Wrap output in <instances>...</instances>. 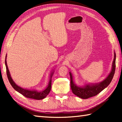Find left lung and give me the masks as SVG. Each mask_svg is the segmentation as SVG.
I'll list each match as a JSON object with an SVG mask.
<instances>
[{
	"instance_id": "8db88e82",
	"label": "left lung",
	"mask_w": 122,
	"mask_h": 122,
	"mask_svg": "<svg viewBox=\"0 0 122 122\" xmlns=\"http://www.w3.org/2000/svg\"><path fill=\"white\" fill-rule=\"evenodd\" d=\"M114 59L113 61L112 69L109 74L102 81L96 83H85L84 85H77L73 80V77L71 71L69 72L71 80V88L72 91L74 94L82 98L86 99L91 97H94L100 93L112 81L115 70V61L116 53L114 51Z\"/></svg>"
}]
</instances>
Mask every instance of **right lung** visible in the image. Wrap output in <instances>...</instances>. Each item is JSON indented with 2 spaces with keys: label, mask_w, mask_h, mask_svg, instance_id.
I'll list each match as a JSON object with an SVG mask.
<instances>
[{
  "label": "right lung",
  "mask_w": 122,
  "mask_h": 122,
  "mask_svg": "<svg viewBox=\"0 0 122 122\" xmlns=\"http://www.w3.org/2000/svg\"><path fill=\"white\" fill-rule=\"evenodd\" d=\"M7 55H6V58H5V66H6V71H7V75L8 79L9 80V81L10 82V84L11 85L12 87L16 91L20 93V94L23 95L24 97H28V98H32V99H35V100H42L45 98L48 94L50 92L51 89V81H52V77L53 74L54 73V70H52V71L50 74V79H49V81L48 83V84L47 86L46 87V89L42 91H37L36 90H30L28 89H25V88H23L18 86L16 83H15V82L14 81V80H12V77L11 76V75H10L9 70L8 68L7 63Z\"/></svg>",
  "instance_id": "add662e5"
}]
</instances>
